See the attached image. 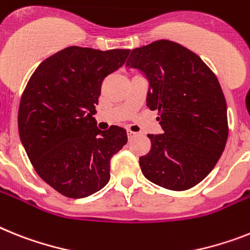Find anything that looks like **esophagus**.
Wrapping results in <instances>:
<instances>
[{
  "mask_svg": "<svg viewBox=\"0 0 250 250\" xmlns=\"http://www.w3.org/2000/svg\"><path fill=\"white\" fill-rule=\"evenodd\" d=\"M127 135H128V138H132V137H135L137 133H136V132H133V131H131V129H128V131H127Z\"/></svg>",
  "mask_w": 250,
  "mask_h": 250,
  "instance_id": "obj_1",
  "label": "esophagus"
}]
</instances>
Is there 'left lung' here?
Here are the masks:
<instances>
[{
	"label": "left lung",
	"instance_id": "left-lung-1",
	"mask_svg": "<svg viewBox=\"0 0 250 250\" xmlns=\"http://www.w3.org/2000/svg\"><path fill=\"white\" fill-rule=\"evenodd\" d=\"M127 66L150 81L147 106L164 133L147 135L150 152L140 167L150 182L187 190L215 167L228 141V109L215 73L194 52L161 39L136 48Z\"/></svg>",
	"mask_w": 250,
	"mask_h": 250
}]
</instances>
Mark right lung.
<instances>
[{"label": "right lung", "instance_id": "1", "mask_svg": "<svg viewBox=\"0 0 250 250\" xmlns=\"http://www.w3.org/2000/svg\"><path fill=\"white\" fill-rule=\"evenodd\" d=\"M131 50L67 47L44 60L19 106V135L38 175L68 198L91 196L110 179V159L127 144L118 125L96 127L102 83Z\"/></svg>", "mask_w": 250, "mask_h": 250}]
</instances>
